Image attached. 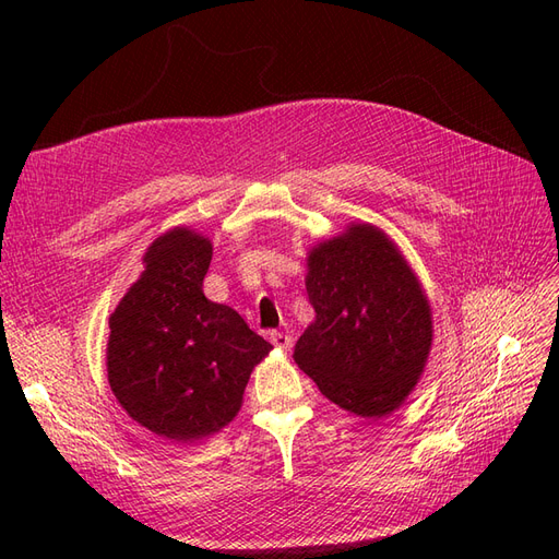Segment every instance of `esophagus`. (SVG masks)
Returning a JSON list of instances; mask_svg holds the SVG:
<instances>
[{
    "label": "esophagus",
    "mask_w": 559,
    "mask_h": 559,
    "mask_svg": "<svg viewBox=\"0 0 559 559\" xmlns=\"http://www.w3.org/2000/svg\"><path fill=\"white\" fill-rule=\"evenodd\" d=\"M270 343H273V345H275L277 349H282V352H289L292 345H294L292 335L284 333V331H273V333H270Z\"/></svg>",
    "instance_id": "esophagus-1"
}]
</instances>
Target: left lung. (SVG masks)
<instances>
[{
    "mask_svg": "<svg viewBox=\"0 0 559 559\" xmlns=\"http://www.w3.org/2000/svg\"><path fill=\"white\" fill-rule=\"evenodd\" d=\"M314 321L294 361L319 392L359 417L396 411L415 389L431 349V308L382 230L352 224L319 242L306 277Z\"/></svg>",
    "mask_w": 559,
    "mask_h": 559,
    "instance_id": "1",
    "label": "left lung"
}]
</instances>
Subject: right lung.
<instances>
[{"mask_svg": "<svg viewBox=\"0 0 559 559\" xmlns=\"http://www.w3.org/2000/svg\"><path fill=\"white\" fill-rule=\"evenodd\" d=\"M212 242L175 228L148 247L144 273L109 317L107 373L126 413L167 441H200L238 415L273 345L202 294Z\"/></svg>", "mask_w": 559, "mask_h": 559, "instance_id": "obj_1", "label": "right lung"}]
</instances>
